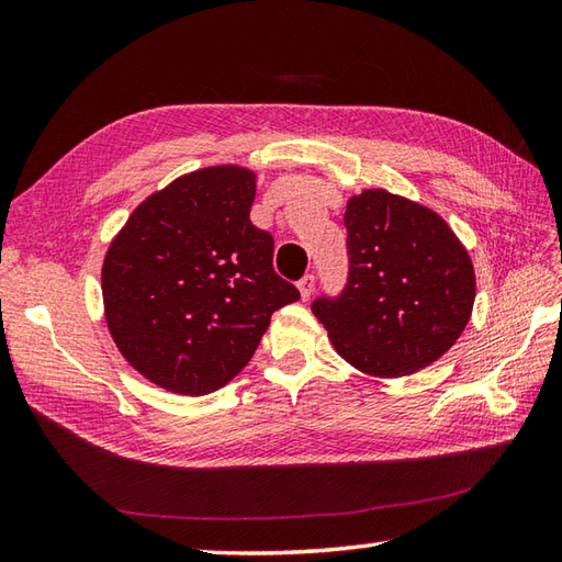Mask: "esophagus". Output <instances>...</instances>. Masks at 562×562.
<instances>
[{"mask_svg":"<svg viewBox=\"0 0 562 562\" xmlns=\"http://www.w3.org/2000/svg\"><path fill=\"white\" fill-rule=\"evenodd\" d=\"M299 294H301V299H308L311 294H313V290H315V276H311V272H308V276H304V278H301L299 280Z\"/></svg>","mask_w":562,"mask_h":562,"instance_id":"obj_1","label":"esophagus"}]
</instances>
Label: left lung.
Returning a JSON list of instances; mask_svg holds the SVG:
<instances>
[{
  "instance_id": "8db88e82",
  "label": "left lung",
  "mask_w": 562,
  "mask_h": 562,
  "mask_svg": "<svg viewBox=\"0 0 562 562\" xmlns=\"http://www.w3.org/2000/svg\"><path fill=\"white\" fill-rule=\"evenodd\" d=\"M349 282L313 313L370 378H404L449 351L472 315L474 266L437 211L380 187L347 201Z\"/></svg>"
}]
</instances>
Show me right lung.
<instances>
[{
  "label": "right lung",
  "instance_id": "obj_1",
  "mask_svg": "<svg viewBox=\"0 0 562 562\" xmlns=\"http://www.w3.org/2000/svg\"><path fill=\"white\" fill-rule=\"evenodd\" d=\"M254 196V170L199 168L144 199L109 244V333L166 392L221 390L251 361L270 315L299 301L272 270L276 241L249 218Z\"/></svg>",
  "mask_w": 562,
  "mask_h": 562
}]
</instances>
